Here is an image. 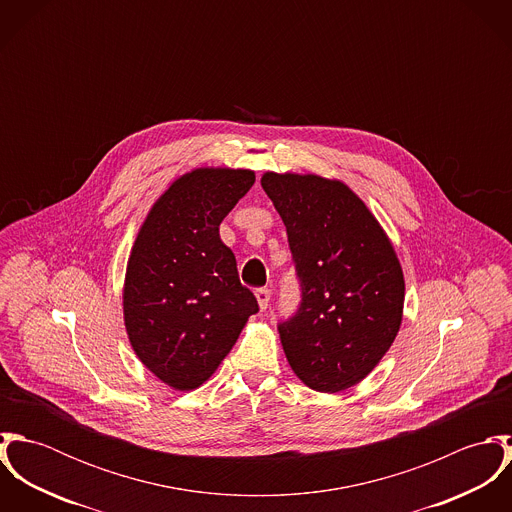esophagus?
Here are the masks:
<instances>
[{
	"mask_svg": "<svg viewBox=\"0 0 512 512\" xmlns=\"http://www.w3.org/2000/svg\"><path fill=\"white\" fill-rule=\"evenodd\" d=\"M256 299H258V305H260V309H266L268 307V303H270V297H272V292L268 290V288H258L256 292Z\"/></svg>",
	"mask_w": 512,
	"mask_h": 512,
	"instance_id": "1",
	"label": "esophagus"
}]
</instances>
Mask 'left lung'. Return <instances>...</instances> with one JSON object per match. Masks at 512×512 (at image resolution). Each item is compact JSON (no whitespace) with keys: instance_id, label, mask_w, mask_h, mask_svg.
I'll list each match as a JSON object with an SVG mask.
<instances>
[{"instance_id":"obj_1","label":"left lung","mask_w":512,"mask_h":512,"mask_svg":"<svg viewBox=\"0 0 512 512\" xmlns=\"http://www.w3.org/2000/svg\"><path fill=\"white\" fill-rule=\"evenodd\" d=\"M286 224L301 303L280 323L295 376L317 392L359 384L394 343L404 311L396 250L365 201L339 179L262 175Z\"/></svg>"}]
</instances>
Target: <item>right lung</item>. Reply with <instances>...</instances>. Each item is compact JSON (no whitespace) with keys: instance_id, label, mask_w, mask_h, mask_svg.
Returning a JSON list of instances; mask_svg holds the SVG:
<instances>
[{"instance_id":"right-lung-1","label":"right lung","mask_w":512,"mask_h":512,"mask_svg":"<svg viewBox=\"0 0 512 512\" xmlns=\"http://www.w3.org/2000/svg\"><path fill=\"white\" fill-rule=\"evenodd\" d=\"M254 181V171L230 167L181 175L153 203L132 246L122 293L126 333L136 357L173 390L207 382L258 313L219 234Z\"/></svg>"}]
</instances>
